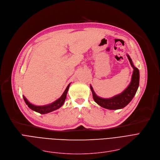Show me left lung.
Returning <instances> with one entry per match:
<instances>
[{"mask_svg": "<svg viewBox=\"0 0 160 160\" xmlns=\"http://www.w3.org/2000/svg\"><path fill=\"white\" fill-rule=\"evenodd\" d=\"M127 57L133 68V72L131 82L122 92L111 98H103L96 95L92 87L90 85V89L92 90L94 100L103 108L111 110H117L124 108L132 101L138 89L139 85V71L138 68L134 66L130 57L128 55H127Z\"/></svg>", "mask_w": 160, "mask_h": 160, "instance_id": "1", "label": "left lung"}]
</instances>
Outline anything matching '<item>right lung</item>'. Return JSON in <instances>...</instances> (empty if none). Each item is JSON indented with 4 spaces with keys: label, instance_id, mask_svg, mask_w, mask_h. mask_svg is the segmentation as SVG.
<instances>
[{
    "label": "right lung",
    "instance_id": "add662e5",
    "mask_svg": "<svg viewBox=\"0 0 160 160\" xmlns=\"http://www.w3.org/2000/svg\"><path fill=\"white\" fill-rule=\"evenodd\" d=\"M70 85V84L68 85L66 90H64V93L62 94V95L61 96H60V98H58V100H57L54 102H52L49 105H43V106H37V105H34L32 103H30L27 100V98L24 96H23V99H24L26 104L28 105V107L30 109H31L32 110L39 112L40 114H46V113L52 112L55 110H57V109H59L60 107H62V105L64 104L66 98L67 92L68 91V89H69Z\"/></svg>",
    "mask_w": 160,
    "mask_h": 160
}]
</instances>
